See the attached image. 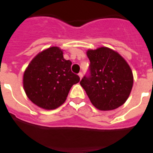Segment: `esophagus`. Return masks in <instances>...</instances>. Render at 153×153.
Wrapping results in <instances>:
<instances>
[{
	"label": "esophagus",
	"instance_id": "1",
	"mask_svg": "<svg viewBox=\"0 0 153 153\" xmlns=\"http://www.w3.org/2000/svg\"><path fill=\"white\" fill-rule=\"evenodd\" d=\"M78 75H79V76H80V78H81V79L83 77V73H82V72H80V73H79Z\"/></svg>",
	"mask_w": 153,
	"mask_h": 153
}]
</instances>
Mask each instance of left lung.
Masks as SVG:
<instances>
[{
    "label": "left lung",
    "instance_id": "left-lung-1",
    "mask_svg": "<svg viewBox=\"0 0 153 153\" xmlns=\"http://www.w3.org/2000/svg\"><path fill=\"white\" fill-rule=\"evenodd\" d=\"M89 75L80 84L89 100L100 111H111L123 105L133 86L132 71L118 52L102 47L87 51Z\"/></svg>",
    "mask_w": 153,
    "mask_h": 153
}]
</instances>
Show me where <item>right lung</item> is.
<instances>
[{
  "label": "right lung",
  "mask_w": 153,
  "mask_h": 153,
  "mask_svg": "<svg viewBox=\"0 0 153 153\" xmlns=\"http://www.w3.org/2000/svg\"><path fill=\"white\" fill-rule=\"evenodd\" d=\"M71 65L58 47H51L35 56L23 75V88L29 99L45 110L60 106L71 87L80 81L71 71Z\"/></svg>",
  "instance_id": "obj_1"
}]
</instances>
